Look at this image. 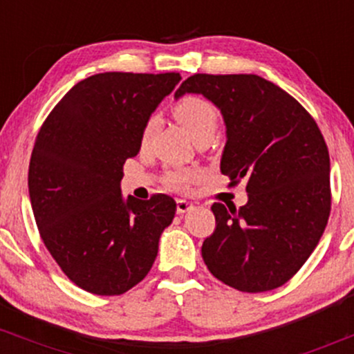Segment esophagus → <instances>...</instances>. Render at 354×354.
Listing matches in <instances>:
<instances>
[{"label":"esophagus","instance_id":"esophagus-1","mask_svg":"<svg viewBox=\"0 0 354 354\" xmlns=\"http://www.w3.org/2000/svg\"><path fill=\"white\" fill-rule=\"evenodd\" d=\"M191 208H193V205H191V203H188L186 200H176V211L180 214L186 213V211H189Z\"/></svg>","mask_w":354,"mask_h":354}]
</instances>
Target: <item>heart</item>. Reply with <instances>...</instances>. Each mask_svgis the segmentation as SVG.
<instances>
[{
    "label": "heart",
    "mask_w": 354,
    "mask_h": 354,
    "mask_svg": "<svg viewBox=\"0 0 354 354\" xmlns=\"http://www.w3.org/2000/svg\"><path fill=\"white\" fill-rule=\"evenodd\" d=\"M171 115L188 131V135L196 143L203 140H211L214 133H216L219 124L216 108L208 100L196 95H186L174 101L171 104ZM153 129L154 121L148 120L145 123L143 129H141V146H146L149 143ZM198 178H200V171L193 168H178L166 173V183L176 191L189 189L198 181Z\"/></svg>",
    "instance_id": "b5f03b06"
}]
</instances>
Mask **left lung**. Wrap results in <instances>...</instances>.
<instances>
[{"mask_svg":"<svg viewBox=\"0 0 354 354\" xmlns=\"http://www.w3.org/2000/svg\"><path fill=\"white\" fill-rule=\"evenodd\" d=\"M201 93L221 109V173L246 181L248 203H213L216 228L203 241L211 274L234 290L283 286L310 258L331 211L330 153L310 113L256 75L189 76L174 96Z\"/></svg>","mask_w":354,"mask_h":354,"instance_id":"8db88e82","label":"left lung"}]
</instances>
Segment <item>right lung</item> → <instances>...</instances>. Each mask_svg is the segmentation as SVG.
<instances>
[{
  "mask_svg": "<svg viewBox=\"0 0 354 354\" xmlns=\"http://www.w3.org/2000/svg\"><path fill=\"white\" fill-rule=\"evenodd\" d=\"M180 73H100L75 84L48 115L28 171L39 236L76 286L123 295L148 274L176 213L166 194L123 200V165Z\"/></svg>",
  "mask_w": 354,
  "mask_h": 354,
  "instance_id": "right-lung-1",
  "label": "right lung"
}]
</instances>
